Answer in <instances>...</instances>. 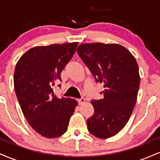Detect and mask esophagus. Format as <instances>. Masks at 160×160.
I'll list each match as a JSON object with an SVG mask.
<instances>
[{"label": "esophagus", "mask_w": 160, "mask_h": 160, "mask_svg": "<svg viewBox=\"0 0 160 160\" xmlns=\"http://www.w3.org/2000/svg\"><path fill=\"white\" fill-rule=\"evenodd\" d=\"M84 102H85V98H84L83 97H82V98H80L78 99V103H79V104H83Z\"/></svg>", "instance_id": "1"}]
</instances>
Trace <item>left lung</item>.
<instances>
[{
    "label": "left lung",
    "mask_w": 160,
    "mask_h": 160,
    "mask_svg": "<svg viewBox=\"0 0 160 160\" xmlns=\"http://www.w3.org/2000/svg\"><path fill=\"white\" fill-rule=\"evenodd\" d=\"M77 51L96 82L104 83V88L103 98L91 101L95 111L87 120L88 130L99 138L113 136L127 123L136 102L140 85L136 60L116 43H82Z\"/></svg>",
    "instance_id": "obj_1"
}]
</instances>
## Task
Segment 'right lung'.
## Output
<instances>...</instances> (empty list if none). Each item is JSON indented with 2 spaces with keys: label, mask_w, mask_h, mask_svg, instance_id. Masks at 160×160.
Returning <instances> with one entry per match:
<instances>
[{
  "label": "right lung",
  "mask_w": 160,
  "mask_h": 160,
  "mask_svg": "<svg viewBox=\"0 0 160 160\" xmlns=\"http://www.w3.org/2000/svg\"><path fill=\"white\" fill-rule=\"evenodd\" d=\"M78 45L74 42L33 47L16 65L14 89L22 111L29 125L43 137L54 138L65 133L78 105L74 99L57 98L52 89L61 81L62 71Z\"/></svg>",
  "instance_id": "obj_1"
}]
</instances>
